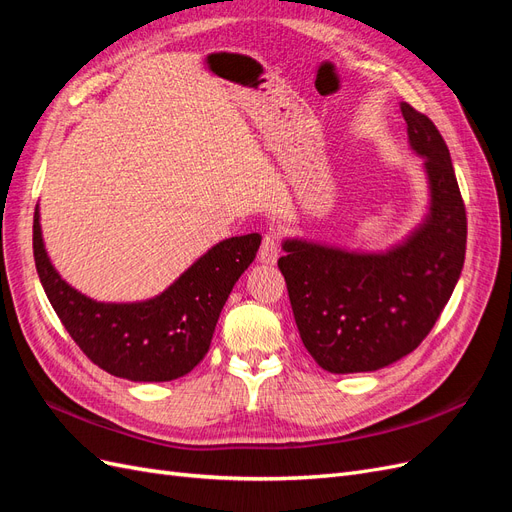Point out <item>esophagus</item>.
Returning a JSON list of instances; mask_svg holds the SVG:
<instances>
[{"mask_svg":"<svg viewBox=\"0 0 512 512\" xmlns=\"http://www.w3.org/2000/svg\"><path fill=\"white\" fill-rule=\"evenodd\" d=\"M277 256H280V241H277L273 232H267V235L262 237V243H260L258 260L265 262V265H275Z\"/></svg>","mask_w":512,"mask_h":512,"instance_id":"1","label":"esophagus"}]
</instances>
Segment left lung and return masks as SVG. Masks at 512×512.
I'll list each match as a JSON object with an SVG mask.
<instances>
[{
  "label": "left lung",
  "mask_w": 512,
  "mask_h": 512,
  "mask_svg": "<svg viewBox=\"0 0 512 512\" xmlns=\"http://www.w3.org/2000/svg\"><path fill=\"white\" fill-rule=\"evenodd\" d=\"M408 141L425 158L429 213L386 252L286 239L280 267L303 346L331 374L376 371L423 342L451 299L468 220L451 153L433 121L401 102Z\"/></svg>",
  "instance_id": "1"
}]
</instances>
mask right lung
<instances>
[{
	"instance_id": "right-lung-1",
	"label": "right lung",
	"mask_w": 512,
	"mask_h": 512,
	"mask_svg": "<svg viewBox=\"0 0 512 512\" xmlns=\"http://www.w3.org/2000/svg\"><path fill=\"white\" fill-rule=\"evenodd\" d=\"M260 235L213 245L162 294L138 303H102L74 290L44 250L34 213V260L42 288L70 337L89 361L132 382H166L192 371L211 346L222 307L252 265Z\"/></svg>"
}]
</instances>
